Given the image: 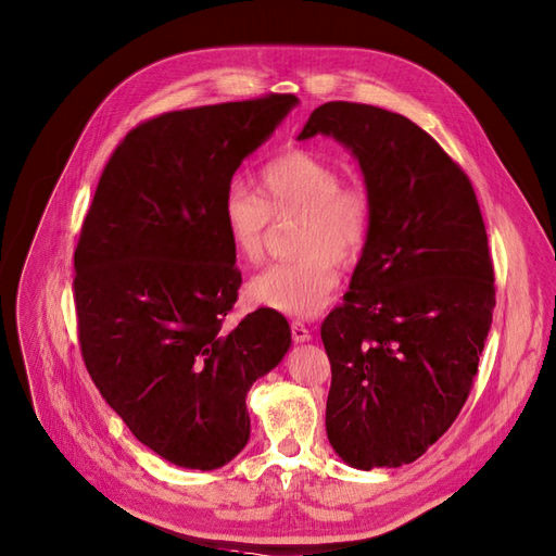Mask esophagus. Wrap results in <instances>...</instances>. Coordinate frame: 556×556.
Masks as SVG:
<instances>
[{
    "mask_svg": "<svg viewBox=\"0 0 556 556\" xmlns=\"http://www.w3.org/2000/svg\"><path fill=\"white\" fill-rule=\"evenodd\" d=\"M291 339L296 341V343H305V341L312 339V332L305 328V323L293 320V323H291Z\"/></svg>",
    "mask_w": 556,
    "mask_h": 556,
    "instance_id": "34e87169",
    "label": "esophagus"
}]
</instances>
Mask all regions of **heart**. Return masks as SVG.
I'll return each mask as SVG.
<instances>
[{"mask_svg": "<svg viewBox=\"0 0 556 556\" xmlns=\"http://www.w3.org/2000/svg\"><path fill=\"white\" fill-rule=\"evenodd\" d=\"M260 188L263 198L242 184L224 192L222 224L233 255L247 265L257 263L271 217L291 215H299L296 251L303 255L255 274L247 293L260 307L312 318L339 285L337 260L348 263L368 238L370 194L358 184H341L332 163L307 150H287L267 161Z\"/></svg>", "mask_w": 556, "mask_h": 556, "instance_id": "obj_1", "label": "heart"}]
</instances>
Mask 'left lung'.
I'll return each mask as SVG.
<instances>
[{
    "mask_svg": "<svg viewBox=\"0 0 556 556\" xmlns=\"http://www.w3.org/2000/svg\"><path fill=\"white\" fill-rule=\"evenodd\" d=\"M352 152L372 202L343 305L323 320L332 364L325 429L362 471L415 463L465 406L496 305L467 175L419 125L372 105L316 108L299 141Z\"/></svg>",
    "mask_w": 556,
    "mask_h": 556,
    "instance_id": "8db88e82",
    "label": "left lung"
}]
</instances>
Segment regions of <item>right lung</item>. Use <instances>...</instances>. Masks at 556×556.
I'll return each instance as SVG.
<instances>
[{"label": "right lung", "instance_id": "obj_1", "mask_svg": "<svg viewBox=\"0 0 556 556\" xmlns=\"http://www.w3.org/2000/svg\"><path fill=\"white\" fill-rule=\"evenodd\" d=\"M296 105L271 93L141 123L108 161L83 224L74 291L85 366L135 438L184 469H219L247 446L249 388L291 345L274 309L222 328L242 285L222 202Z\"/></svg>", "mask_w": 556, "mask_h": 556}]
</instances>
